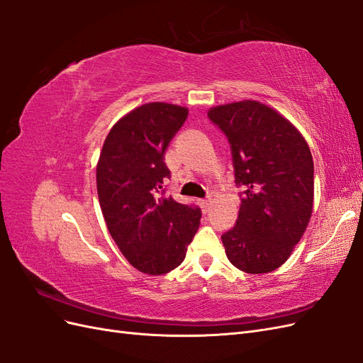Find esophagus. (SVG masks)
<instances>
[{"label": "esophagus", "instance_id": "1", "mask_svg": "<svg viewBox=\"0 0 363 363\" xmlns=\"http://www.w3.org/2000/svg\"><path fill=\"white\" fill-rule=\"evenodd\" d=\"M200 204H201V208L204 212H207L208 211V207H211V204H212V199L211 196H207V199H204V200H200Z\"/></svg>", "mask_w": 363, "mask_h": 363}]
</instances>
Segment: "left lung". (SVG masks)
Segmentation results:
<instances>
[{"instance_id": "1", "label": "left lung", "mask_w": 363, "mask_h": 363, "mask_svg": "<svg viewBox=\"0 0 363 363\" xmlns=\"http://www.w3.org/2000/svg\"><path fill=\"white\" fill-rule=\"evenodd\" d=\"M208 118L232 145L240 192L236 225L221 236L238 269L280 268L303 238L313 211V160L306 139L276 108L255 100L211 107Z\"/></svg>"}]
</instances>
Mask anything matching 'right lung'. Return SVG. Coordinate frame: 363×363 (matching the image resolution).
Returning <instances> with one entry per match:
<instances>
[{
	"instance_id": "1",
	"label": "right lung",
	"mask_w": 363,
	"mask_h": 363,
	"mask_svg": "<svg viewBox=\"0 0 363 363\" xmlns=\"http://www.w3.org/2000/svg\"><path fill=\"white\" fill-rule=\"evenodd\" d=\"M188 113V107L160 101L133 108L108 131L96 163L108 233L130 265L150 276L177 268L200 227L199 207L163 196L171 175L164 150Z\"/></svg>"
}]
</instances>
